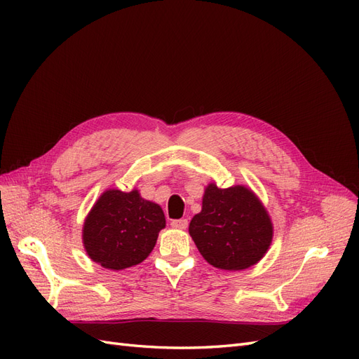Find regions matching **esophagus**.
I'll use <instances>...</instances> for the list:
<instances>
[{
    "mask_svg": "<svg viewBox=\"0 0 359 359\" xmlns=\"http://www.w3.org/2000/svg\"><path fill=\"white\" fill-rule=\"evenodd\" d=\"M170 224H172V227H177V229H186V227L189 226V222H187V219H180V220H172Z\"/></svg>",
    "mask_w": 359,
    "mask_h": 359,
    "instance_id": "esophagus-1",
    "label": "esophagus"
}]
</instances>
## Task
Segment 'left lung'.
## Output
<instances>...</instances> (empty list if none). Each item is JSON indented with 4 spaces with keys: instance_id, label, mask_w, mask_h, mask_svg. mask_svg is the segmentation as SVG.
I'll list each match as a JSON object with an SVG mask.
<instances>
[{
    "instance_id": "left-lung-1",
    "label": "left lung",
    "mask_w": 359,
    "mask_h": 359,
    "mask_svg": "<svg viewBox=\"0 0 359 359\" xmlns=\"http://www.w3.org/2000/svg\"><path fill=\"white\" fill-rule=\"evenodd\" d=\"M189 232L206 262L227 271L257 264L273 240L266 210L244 186L219 189L210 184Z\"/></svg>"
}]
</instances>
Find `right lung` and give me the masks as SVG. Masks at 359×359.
<instances>
[{
  "label": "right lung",
  "instance_id": "right-lung-1",
  "mask_svg": "<svg viewBox=\"0 0 359 359\" xmlns=\"http://www.w3.org/2000/svg\"><path fill=\"white\" fill-rule=\"evenodd\" d=\"M165 226L160 206L140 198L137 190H107L86 217L83 245L94 262L119 271L145 260Z\"/></svg>",
  "mask_w": 359,
  "mask_h": 359
}]
</instances>
